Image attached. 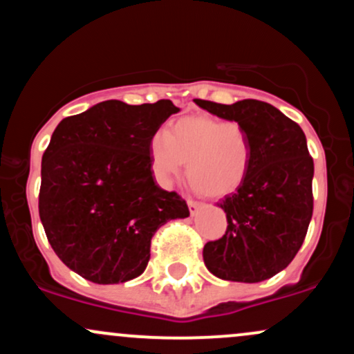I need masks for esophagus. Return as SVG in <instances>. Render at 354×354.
<instances>
[{"label":"esophagus","instance_id":"34e87169","mask_svg":"<svg viewBox=\"0 0 354 354\" xmlns=\"http://www.w3.org/2000/svg\"><path fill=\"white\" fill-rule=\"evenodd\" d=\"M201 207V203L200 201H195V200H188V208H189V213H192V215H195L196 213V209Z\"/></svg>","mask_w":354,"mask_h":354}]
</instances>
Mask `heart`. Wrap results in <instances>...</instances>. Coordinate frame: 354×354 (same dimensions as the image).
<instances>
[{"mask_svg":"<svg viewBox=\"0 0 354 354\" xmlns=\"http://www.w3.org/2000/svg\"><path fill=\"white\" fill-rule=\"evenodd\" d=\"M151 168L162 186H169L186 161V176L203 195L220 198L236 192L252 161L247 129L236 120L188 115L174 120L149 142Z\"/></svg>","mask_w":354,"mask_h":354,"instance_id":"1","label":"heart"}]
</instances>
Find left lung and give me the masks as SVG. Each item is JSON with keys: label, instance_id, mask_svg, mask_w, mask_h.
I'll return each mask as SVG.
<instances>
[{"label": "left lung", "instance_id": "1", "mask_svg": "<svg viewBox=\"0 0 354 354\" xmlns=\"http://www.w3.org/2000/svg\"><path fill=\"white\" fill-rule=\"evenodd\" d=\"M195 102L242 124L252 142L245 181L218 203L227 213V232L205 243V266L223 281L262 282L292 262L313 218L314 161L306 136L297 122L262 100Z\"/></svg>", "mask_w": 354, "mask_h": 354}]
</instances>
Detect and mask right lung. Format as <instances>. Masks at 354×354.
I'll list each match as a JSON object with an SVG mask.
<instances>
[{"instance_id": "1", "label": "right lung", "mask_w": 354, "mask_h": 354, "mask_svg": "<svg viewBox=\"0 0 354 354\" xmlns=\"http://www.w3.org/2000/svg\"><path fill=\"white\" fill-rule=\"evenodd\" d=\"M180 111L171 100L129 106L106 100L65 118L41 159L40 220L58 259L95 284L145 272L151 239L189 209L154 183L149 142Z\"/></svg>"}]
</instances>
